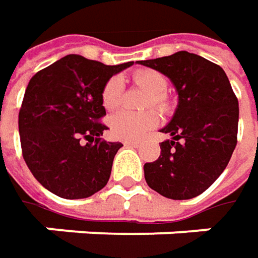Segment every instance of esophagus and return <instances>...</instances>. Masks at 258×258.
I'll list each match as a JSON object with an SVG mask.
<instances>
[{
    "mask_svg": "<svg viewBox=\"0 0 258 258\" xmlns=\"http://www.w3.org/2000/svg\"><path fill=\"white\" fill-rule=\"evenodd\" d=\"M123 145L124 146H132V148H136V146H139V142H138V141H124Z\"/></svg>",
    "mask_w": 258,
    "mask_h": 258,
    "instance_id": "esophagus-1",
    "label": "esophagus"
}]
</instances>
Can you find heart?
Here are the masks:
<instances>
[{"label": "heart", "instance_id": "obj_1", "mask_svg": "<svg viewBox=\"0 0 258 258\" xmlns=\"http://www.w3.org/2000/svg\"><path fill=\"white\" fill-rule=\"evenodd\" d=\"M135 85L142 87L152 96V102L158 107H164V96L168 90V80L154 70H142L134 75ZM122 82L119 77H112L106 82L102 90V103L104 109L113 110L120 104ZM159 122L156 112H146L142 114L131 112H117L110 117V134L119 141H139L148 131L154 129Z\"/></svg>", "mask_w": 258, "mask_h": 258}]
</instances>
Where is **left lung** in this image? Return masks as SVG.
<instances>
[{
    "label": "left lung",
    "mask_w": 258,
    "mask_h": 258,
    "mask_svg": "<svg viewBox=\"0 0 258 258\" xmlns=\"http://www.w3.org/2000/svg\"><path fill=\"white\" fill-rule=\"evenodd\" d=\"M138 64L165 75L178 106L161 132L172 136L161 156L145 164L146 183L171 200H191L208 189L230 162L238 131V100L223 69L201 55L178 51Z\"/></svg>",
    "instance_id": "left-lung-1"
}]
</instances>
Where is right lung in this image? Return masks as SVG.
Returning a JSON list of instances; mask_svg holds the SVG:
<instances>
[{"label": "right lung", "instance_id": "1", "mask_svg": "<svg viewBox=\"0 0 258 258\" xmlns=\"http://www.w3.org/2000/svg\"><path fill=\"white\" fill-rule=\"evenodd\" d=\"M134 61L106 66L69 54L35 73L18 114L23 158L34 178L66 200L100 191L112 172L120 142L102 141L107 127L102 90Z\"/></svg>", "mask_w": 258, "mask_h": 258}]
</instances>
